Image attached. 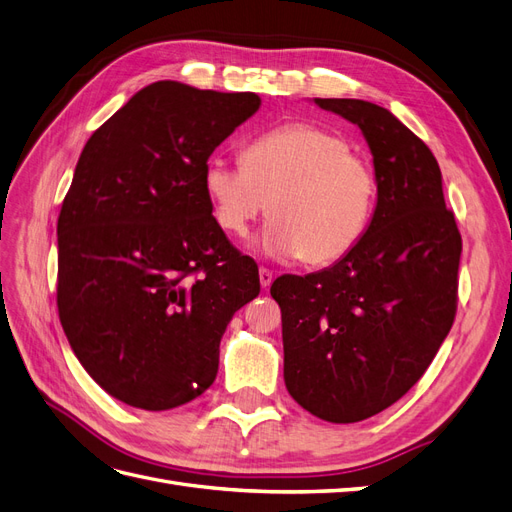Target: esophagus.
Segmentation results:
<instances>
[{"instance_id": "1", "label": "esophagus", "mask_w": 512, "mask_h": 512, "mask_svg": "<svg viewBox=\"0 0 512 512\" xmlns=\"http://www.w3.org/2000/svg\"><path fill=\"white\" fill-rule=\"evenodd\" d=\"M258 275H260V286L267 290V288L271 286V282H273V271L267 269V267H260V269H258Z\"/></svg>"}]
</instances>
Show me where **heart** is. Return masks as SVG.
<instances>
[{
    "instance_id": "b5f03b06",
    "label": "heart",
    "mask_w": 512,
    "mask_h": 512,
    "mask_svg": "<svg viewBox=\"0 0 512 512\" xmlns=\"http://www.w3.org/2000/svg\"><path fill=\"white\" fill-rule=\"evenodd\" d=\"M205 192L213 218L243 237L271 215L258 247L277 258L329 267L359 245L374 220L378 175L342 134L312 123H284L256 136L243 160L211 156Z\"/></svg>"
}]
</instances>
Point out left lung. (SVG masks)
I'll return each instance as SVG.
<instances>
[{"label":"left lung","instance_id":"8db88e82","mask_svg":"<svg viewBox=\"0 0 512 512\" xmlns=\"http://www.w3.org/2000/svg\"><path fill=\"white\" fill-rule=\"evenodd\" d=\"M361 128L378 205L363 241L318 273L282 275L286 389L309 414L356 423L421 380L457 314L461 235L429 147L386 108L316 98Z\"/></svg>","mask_w":512,"mask_h":512}]
</instances>
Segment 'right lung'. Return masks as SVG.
Returning <instances> with one entry per match:
<instances>
[{"instance_id": "obj_1", "label": "right lung", "mask_w": 512, "mask_h": 512, "mask_svg": "<svg viewBox=\"0 0 512 512\" xmlns=\"http://www.w3.org/2000/svg\"><path fill=\"white\" fill-rule=\"evenodd\" d=\"M260 106L158 81L91 134L57 220V309L87 374L123 404L170 410L218 376L220 339L258 297L250 256L211 215L205 164Z\"/></svg>"}]
</instances>
